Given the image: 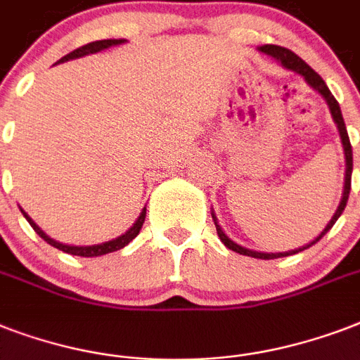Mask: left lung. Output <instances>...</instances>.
<instances>
[{"instance_id":"8db88e82","label":"left lung","mask_w":360,"mask_h":360,"mask_svg":"<svg viewBox=\"0 0 360 360\" xmlns=\"http://www.w3.org/2000/svg\"><path fill=\"white\" fill-rule=\"evenodd\" d=\"M262 52H265L267 56H273L274 59H278L280 63L284 65L285 69L290 70H295V72H299L301 76H304V80L310 84V86L316 89V91H319L321 95L325 97V101H327V104H329V110L330 114H333V120H335V123L338 124V130H340V138H342V146H344V155H346V183H344V196H342V202L340 205H338V209H336L335 217L330 219V222L327 224V228H325L321 233H319L316 239L310 243V245L302 246V248H299V250H291V252H278V254H263V252H254V250H248V248H243V246L236 245L233 240L228 239V236H226L224 231H222V228H220L219 224H217V219H214L213 214V220H214V226H217V233H219L220 240L224 243L230 250L237 252V254H243V256H250V257H259V259H276V257H284V256H291V254H297V252L301 250H307V248H310L312 245H316L321 237L327 233V231L335 226V222L338 220V217L342 214V211L346 209V203H347V198H349V191H352V172H353V151H352V143H349V136H347V130H346V123H344V117H342V112H340V104H338V101H336L335 97H333V93L329 91V87H327V84L323 82V78L316 72V70L310 67V65H307L304 61H302L297 53H293L291 50H288V48L284 46H274V44H265V46L259 48Z\"/></svg>"}]
</instances>
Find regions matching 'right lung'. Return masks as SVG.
Segmentation results:
<instances>
[{"instance_id": "obj_1", "label": "right lung", "mask_w": 360, "mask_h": 360, "mask_svg": "<svg viewBox=\"0 0 360 360\" xmlns=\"http://www.w3.org/2000/svg\"><path fill=\"white\" fill-rule=\"evenodd\" d=\"M121 42H124L123 39H104V41H95V42H89V44H84V46L76 48V50H72L70 53H67L65 58H61L58 61V63H63V61H69V59H76V58H82V56H87V53H97L101 52V50H104V48H110V46H115V44H121ZM24 213V211H22ZM25 220L30 222L31 228L39 233V237H42V239L46 240L48 245L56 246V248H59V250L67 252V254H72V256H82V257H95V256H104V254H110V252H115V250H121L123 246H127L130 243V240L134 239L138 233H140L141 226H143V220H146V209L141 211V214L138 217V220H136V224L130 228L124 236L117 237V239L114 240H108V243H103V245H93V246H69V245H63V243H58V240L50 239V237L44 233V231L39 228V226L33 222V220L27 217V213H24Z\"/></svg>"}]
</instances>
